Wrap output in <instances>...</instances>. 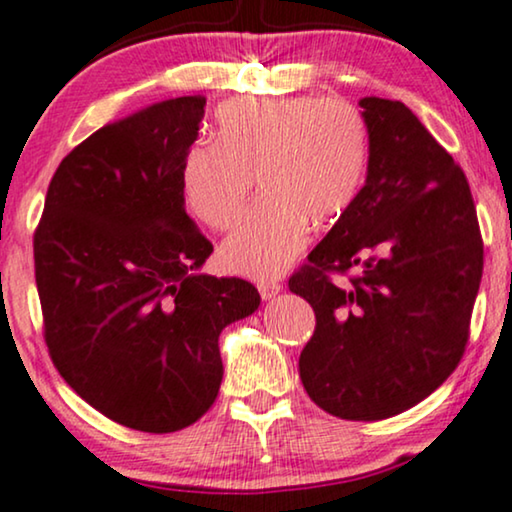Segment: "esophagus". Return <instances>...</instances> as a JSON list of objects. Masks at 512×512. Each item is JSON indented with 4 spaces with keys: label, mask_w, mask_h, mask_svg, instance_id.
Listing matches in <instances>:
<instances>
[{
    "label": "esophagus",
    "mask_w": 512,
    "mask_h": 512,
    "mask_svg": "<svg viewBox=\"0 0 512 512\" xmlns=\"http://www.w3.org/2000/svg\"><path fill=\"white\" fill-rule=\"evenodd\" d=\"M257 290H260L262 300H271V297H276L278 293H281L283 283H278V281H262V283H257Z\"/></svg>",
    "instance_id": "esophagus-1"
}]
</instances>
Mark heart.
<instances>
[{
    "label": "heart",
    "mask_w": 512,
    "mask_h": 512,
    "mask_svg": "<svg viewBox=\"0 0 512 512\" xmlns=\"http://www.w3.org/2000/svg\"><path fill=\"white\" fill-rule=\"evenodd\" d=\"M368 132L349 101L319 96L234 99L215 115V144H193L179 165L186 210L224 231L257 181L260 208L219 248L226 271L274 278L309 241V222L345 215L366 174Z\"/></svg>",
    "instance_id": "heart-1"
}]
</instances>
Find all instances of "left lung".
Masks as SVG:
<instances>
[{"mask_svg":"<svg viewBox=\"0 0 512 512\" xmlns=\"http://www.w3.org/2000/svg\"><path fill=\"white\" fill-rule=\"evenodd\" d=\"M366 184L290 293L312 304L316 331L300 378L316 406L345 420L411 409L454 373L482 281V236L468 179L401 101H359ZM362 274L345 287L331 270Z\"/></svg>","mask_w":512,"mask_h":512,"instance_id":"obj_1","label":"left lung"}]
</instances>
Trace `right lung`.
Instances as JSON below:
<instances>
[{
  "instance_id": "add662e5",
  "label": "right lung",
  "mask_w": 512,
  "mask_h": 512,
  "mask_svg": "<svg viewBox=\"0 0 512 512\" xmlns=\"http://www.w3.org/2000/svg\"><path fill=\"white\" fill-rule=\"evenodd\" d=\"M205 96L96 129L61 160L35 231L44 340L63 380L125 428L177 432L222 385L219 333L260 307L243 278L200 274L212 243L186 215L179 165Z\"/></svg>"
}]
</instances>
